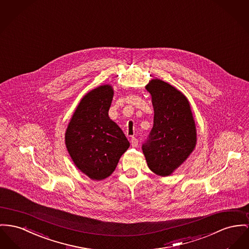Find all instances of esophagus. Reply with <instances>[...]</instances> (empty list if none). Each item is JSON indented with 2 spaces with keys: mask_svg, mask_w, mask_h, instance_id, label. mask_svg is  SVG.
Instances as JSON below:
<instances>
[{
  "mask_svg": "<svg viewBox=\"0 0 249 249\" xmlns=\"http://www.w3.org/2000/svg\"><path fill=\"white\" fill-rule=\"evenodd\" d=\"M130 142H131L132 147H137V146H138V142H139V141H138L135 137H132V138H131V140H130Z\"/></svg>",
  "mask_w": 249,
  "mask_h": 249,
  "instance_id": "esophagus-1",
  "label": "esophagus"
}]
</instances>
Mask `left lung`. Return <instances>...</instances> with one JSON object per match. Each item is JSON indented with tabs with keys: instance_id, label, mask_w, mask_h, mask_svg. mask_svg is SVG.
I'll return each mask as SVG.
<instances>
[{
	"instance_id": "1",
	"label": "left lung",
	"mask_w": 249,
	"mask_h": 249,
	"mask_svg": "<svg viewBox=\"0 0 249 249\" xmlns=\"http://www.w3.org/2000/svg\"><path fill=\"white\" fill-rule=\"evenodd\" d=\"M146 89L152 96L154 125L142 148L150 170L167 177L195 149L196 123L189 101L178 89L153 79Z\"/></svg>"
}]
</instances>
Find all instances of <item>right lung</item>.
Returning <instances> with one entry per match:
<instances>
[{"label": "right lung", "mask_w": 249, "mask_h": 249, "mask_svg": "<svg viewBox=\"0 0 249 249\" xmlns=\"http://www.w3.org/2000/svg\"><path fill=\"white\" fill-rule=\"evenodd\" d=\"M113 89L103 85L80 101L65 133L68 152L75 166L89 178L102 180L115 170L129 142L108 117Z\"/></svg>", "instance_id": "add662e5"}]
</instances>
